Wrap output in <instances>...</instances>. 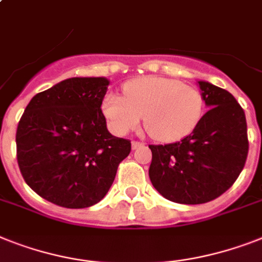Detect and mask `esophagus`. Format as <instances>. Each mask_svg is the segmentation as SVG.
<instances>
[{
    "mask_svg": "<svg viewBox=\"0 0 262 262\" xmlns=\"http://www.w3.org/2000/svg\"><path fill=\"white\" fill-rule=\"evenodd\" d=\"M131 146H133V150H136V148H139V147H143L144 143H142V142H136V140H134L133 143H131Z\"/></svg>",
    "mask_w": 262,
    "mask_h": 262,
    "instance_id": "obj_1",
    "label": "esophagus"
}]
</instances>
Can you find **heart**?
<instances>
[{
    "instance_id": "1",
    "label": "heart",
    "mask_w": 262,
    "mask_h": 262,
    "mask_svg": "<svg viewBox=\"0 0 262 262\" xmlns=\"http://www.w3.org/2000/svg\"><path fill=\"white\" fill-rule=\"evenodd\" d=\"M101 110L110 128L126 135L139 126L155 140L177 142L193 133L204 114V97L196 88L161 76L134 79L123 87V97L108 94Z\"/></svg>"
}]
</instances>
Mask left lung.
<instances>
[{"label": "left lung", "mask_w": 262, "mask_h": 262, "mask_svg": "<svg viewBox=\"0 0 262 262\" xmlns=\"http://www.w3.org/2000/svg\"><path fill=\"white\" fill-rule=\"evenodd\" d=\"M206 114L175 143L148 146L151 183L166 200L200 205L224 194L245 166L249 142L245 112L230 92L198 81Z\"/></svg>", "instance_id": "8db88e82"}]
</instances>
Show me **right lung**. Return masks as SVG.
Wrapping results in <instances>:
<instances>
[{
    "mask_svg": "<svg viewBox=\"0 0 262 262\" xmlns=\"http://www.w3.org/2000/svg\"><path fill=\"white\" fill-rule=\"evenodd\" d=\"M110 80L71 77L32 97L16 134L24 179L44 200L68 209L97 204L131 142L111 135L101 103Z\"/></svg>",
    "mask_w": 262,
    "mask_h": 262,
    "instance_id": "obj_1",
    "label": "right lung"
}]
</instances>
